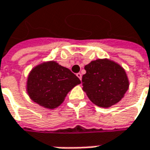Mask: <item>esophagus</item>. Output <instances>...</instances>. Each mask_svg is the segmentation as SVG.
<instances>
[{
	"label": "esophagus",
	"instance_id": "34e87169",
	"mask_svg": "<svg viewBox=\"0 0 150 150\" xmlns=\"http://www.w3.org/2000/svg\"><path fill=\"white\" fill-rule=\"evenodd\" d=\"M77 77L79 78L80 80L82 79V73H80V72H79V73H77Z\"/></svg>",
	"mask_w": 150,
	"mask_h": 150
}]
</instances>
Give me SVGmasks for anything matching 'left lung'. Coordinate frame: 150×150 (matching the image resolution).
Listing matches in <instances>:
<instances>
[{
	"label": "left lung",
	"mask_w": 150,
	"mask_h": 150,
	"mask_svg": "<svg viewBox=\"0 0 150 150\" xmlns=\"http://www.w3.org/2000/svg\"><path fill=\"white\" fill-rule=\"evenodd\" d=\"M83 90L94 105L110 107L122 100L128 89L129 82L126 71L116 62L108 59H98L84 67Z\"/></svg>",
	"instance_id": "obj_1"
}]
</instances>
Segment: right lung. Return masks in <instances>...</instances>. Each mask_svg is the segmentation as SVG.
Returning a JSON list of instances; mask_svg holds the SVG:
<instances>
[{
    "label": "right lung",
    "mask_w": 150,
    "mask_h": 150,
    "mask_svg": "<svg viewBox=\"0 0 150 150\" xmlns=\"http://www.w3.org/2000/svg\"><path fill=\"white\" fill-rule=\"evenodd\" d=\"M81 83L68 68L48 62L35 67L30 71L27 91L31 100L45 108L54 109L64 101L67 93Z\"/></svg>",
    "instance_id": "obj_1"
}]
</instances>
